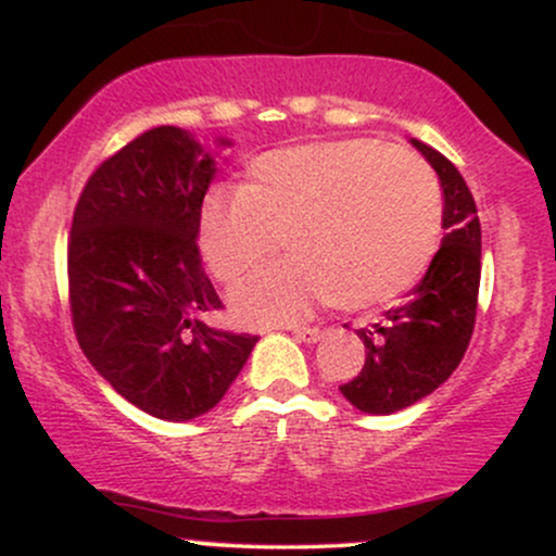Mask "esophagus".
I'll list each match as a JSON object with an SVG mask.
<instances>
[{"instance_id":"esophagus-1","label":"esophagus","mask_w":556,"mask_h":556,"mask_svg":"<svg viewBox=\"0 0 556 556\" xmlns=\"http://www.w3.org/2000/svg\"><path fill=\"white\" fill-rule=\"evenodd\" d=\"M292 337L300 342H318L324 337V331L318 327H292Z\"/></svg>"}]
</instances>
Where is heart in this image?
Returning <instances> with one entry per match:
<instances>
[{"label":"heart","instance_id":"b5f03b06","mask_svg":"<svg viewBox=\"0 0 556 556\" xmlns=\"http://www.w3.org/2000/svg\"><path fill=\"white\" fill-rule=\"evenodd\" d=\"M437 175L416 154L371 138L266 151L238 193L214 190L198 214V248L219 282L292 258L235 287L242 324H292L316 305L366 311L410 292L442 242Z\"/></svg>","mask_w":556,"mask_h":556}]
</instances>
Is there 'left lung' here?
Returning <instances> with one entry per match:
<instances>
[{
    "label": "left lung",
    "mask_w": 556,
    "mask_h": 556,
    "mask_svg": "<svg viewBox=\"0 0 556 556\" xmlns=\"http://www.w3.org/2000/svg\"><path fill=\"white\" fill-rule=\"evenodd\" d=\"M439 175L444 193V238L424 279L405 303L389 308L371 329H355L366 363L340 387L344 400L371 416H389L429 397L460 366L476 327L481 285V222L468 185L450 159L410 138Z\"/></svg>",
    "instance_id": "obj_1"
}]
</instances>
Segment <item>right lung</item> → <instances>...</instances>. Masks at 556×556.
<instances>
[{
	"label": "right lung",
	"instance_id": "add662e5",
	"mask_svg": "<svg viewBox=\"0 0 556 556\" xmlns=\"http://www.w3.org/2000/svg\"><path fill=\"white\" fill-rule=\"evenodd\" d=\"M216 156L182 127L146 130L93 172L70 229L80 350L114 392L162 420L212 410L258 342L203 321L222 308L195 242Z\"/></svg>",
	"mask_w": 556,
	"mask_h": 556
}]
</instances>
